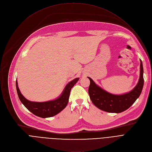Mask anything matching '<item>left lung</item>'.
<instances>
[{
    "label": "left lung",
    "instance_id": "obj_1",
    "mask_svg": "<svg viewBox=\"0 0 152 152\" xmlns=\"http://www.w3.org/2000/svg\"><path fill=\"white\" fill-rule=\"evenodd\" d=\"M140 77L134 89L127 94L114 95L107 93L98 86L94 81L88 77L90 85L88 93L93 103L99 109L111 113H120L131 107L140 96L144 85L143 67L140 60Z\"/></svg>",
    "mask_w": 152,
    "mask_h": 152
}]
</instances>
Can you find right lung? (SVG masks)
Listing matches in <instances>:
<instances>
[{
  "mask_svg": "<svg viewBox=\"0 0 152 152\" xmlns=\"http://www.w3.org/2000/svg\"><path fill=\"white\" fill-rule=\"evenodd\" d=\"M79 79V78H76L69 82L59 98L55 100L46 102H33L28 100L21 94L17 81L16 89L20 100L30 112L41 118L51 117L58 114L66 107L69 102L71 89Z\"/></svg>",
  "mask_w": 152,
  "mask_h": 152,
  "instance_id": "1",
  "label": "right lung"
}]
</instances>
